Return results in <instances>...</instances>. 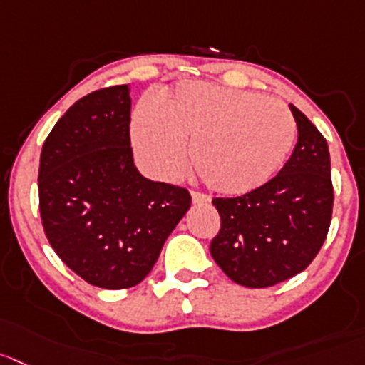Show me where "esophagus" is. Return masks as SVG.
Wrapping results in <instances>:
<instances>
[{
	"label": "esophagus",
	"mask_w": 365,
	"mask_h": 365,
	"mask_svg": "<svg viewBox=\"0 0 365 365\" xmlns=\"http://www.w3.org/2000/svg\"><path fill=\"white\" fill-rule=\"evenodd\" d=\"M192 200L193 204H207L210 202V195L202 192H192Z\"/></svg>",
	"instance_id": "34e87169"
}]
</instances>
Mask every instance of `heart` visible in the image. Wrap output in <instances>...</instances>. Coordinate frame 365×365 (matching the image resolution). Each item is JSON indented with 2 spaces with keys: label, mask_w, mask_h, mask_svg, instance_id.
<instances>
[{
  "label": "heart",
  "mask_w": 365,
  "mask_h": 365,
  "mask_svg": "<svg viewBox=\"0 0 365 365\" xmlns=\"http://www.w3.org/2000/svg\"><path fill=\"white\" fill-rule=\"evenodd\" d=\"M158 109L138 107L133 140L138 154L163 177L179 175L192 141L200 179L224 195L258 188L283 165L296 140V121L281 102L210 82H182Z\"/></svg>",
  "instance_id": "heart-1"
}]
</instances>
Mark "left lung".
I'll list each match as a JSON object with an SVG mask.
<instances>
[{"label":"left lung","mask_w":365,"mask_h":365,"mask_svg":"<svg viewBox=\"0 0 365 365\" xmlns=\"http://www.w3.org/2000/svg\"><path fill=\"white\" fill-rule=\"evenodd\" d=\"M297 143L276 177L240 197H217L220 231L211 256L235 283L267 289L303 272L328 235L333 211L329 150L297 107Z\"/></svg>","instance_id":"1"}]
</instances>
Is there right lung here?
Masks as SVG:
<instances>
[{"label":"right lung","mask_w":365,"mask_h":365,"mask_svg":"<svg viewBox=\"0 0 365 365\" xmlns=\"http://www.w3.org/2000/svg\"><path fill=\"white\" fill-rule=\"evenodd\" d=\"M130 89H98L73 103L41 152L39 211L58 258L100 289L136 287L192 206L186 188L138 172Z\"/></svg>","instance_id":"1"}]
</instances>
